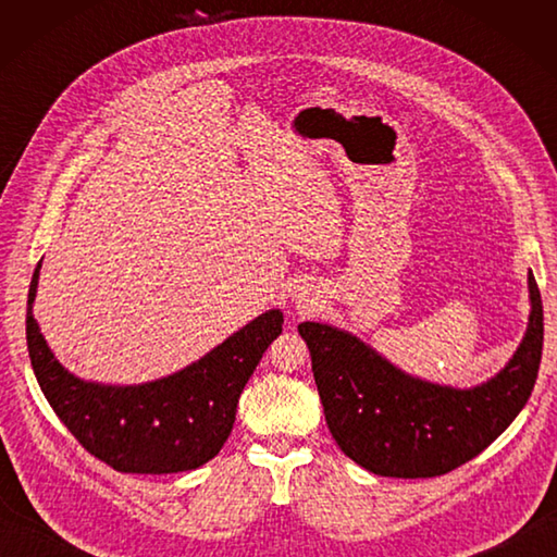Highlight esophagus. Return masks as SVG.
<instances>
[{
  "label": "esophagus",
  "instance_id": "34e87169",
  "mask_svg": "<svg viewBox=\"0 0 557 557\" xmlns=\"http://www.w3.org/2000/svg\"><path fill=\"white\" fill-rule=\"evenodd\" d=\"M294 304H297V309L299 311H313L315 309V304H318V297L315 294H311L309 289H304V292H299L297 297H294Z\"/></svg>",
  "mask_w": 557,
  "mask_h": 557
}]
</instances>
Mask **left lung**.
Returning a JSON list of instances; mask_svg holds the SVG:
<instances>
[{
    "label": "left lung",
    "instance_id": "1",
    "mask_svg": "<svg viewBox=\"0 0 557 557\" xmlns=\"http://www.w3.org/2000/svg\"><path fill=\"white\" fill-rule=\"evenodd\" d=\"M529 323L512 359L491 381L449 387L409 375L357 335L306 321L313 377L335 443L377 476L431 479L481 455L534 389L543 349V304L529 270Z\"/></svg>",
    "mask_w": 557,
    "mask_h": 557
}]
</instances>
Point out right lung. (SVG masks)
<instances>
[{"label": "right lung", "mask_w": 557, "mask_h": 557, "mask_svg": "<svg viewBox=\"0 0 557 557\" xmlns=\"http://www.w3.org/2000/svg\"><path fill=\"white\" fill-rule=\"evenodd\" d=\"M42 260L33 272L26 339L42 395L71 435L124 474H176L215 457L232 433L236 405L256 366L282 333L270 309L186 369L138 385H104L69 373L33 318Z\"/></svg>", "instance_id": "add662e5"}]
</instances>
